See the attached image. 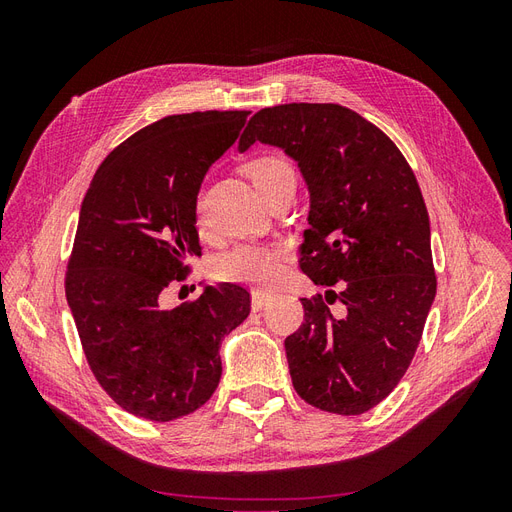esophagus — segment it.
Segmentation results:
<instances>
[{"label": "esophagus", "mask_w": 512, "mask_h": 512, "mask_svg": "<svg viewBox=\"0 0 512 512\" xmlns=\"http://www.w3.org/2000/svg\"><path fill=\"white\" fill-rule=\"evenodd\" d=\"M273 299V294L269 290H262V288H254L252 290V309L254 312H260L262 307H267Z\"/></svg>", "instance_id": "obj_1"}]
</instances>
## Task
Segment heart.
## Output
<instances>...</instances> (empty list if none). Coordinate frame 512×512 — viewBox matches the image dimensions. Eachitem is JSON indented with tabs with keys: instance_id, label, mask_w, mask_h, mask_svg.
I'll use <instances>...</instances> for the list:
<instances>
[{
	"instance_id": "1",
	"label": "heart",
	"mask_w": 512,
	"mask_h": 512,
	"mask_svg": "<svg viewBox=\"0 0 512 512\" xmlns=\"http://www.w3.org/2000/svg\"><path fill=\"white\" fill-rule=\"evenodd\" d=\"M245 173L260 194L284 179H294L292 166L275 153H262L245 164ZM286 265V250L280 245L239 243L218 258V275L228 282L271 284L282 275Z\"/></svg>"
}]
</instances>
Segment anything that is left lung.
<instances>
[{
  "mask_svg": "<svg viewBox=\"0 0 512 512\" xmlns=\"http://www.w3.org/2000/svg\"><path fill=\"white\" fill-rule=\"evenodd\" d=\"M256 141L299 162L312 203L301 269L347 305L335 319L322 294L301 299L303 324L284 342L292 386L324 412L363 414L404 378L436 297L421 188L391 138L339 104L262 108L239 149Z\"/></svg>",
  "mask_w": 512,
  "mask_h": 512,
  "instance_id": "8db88e82",
  "label": "left lung"
}]
</instances>
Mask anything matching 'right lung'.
<instances>
[{"label":"right lung","instance_id":"obj_1","mask_svg":"<svg viewBox=\"0 0 512 512\" xmlns=\"http://www.w3.org/2000/svg\"><path fill=\"white\" fill-rule=\"evenodd\" d=\"M247 111L168 115L108 153L83 198L66 297L91 374L119 408L168 423L205 406L222 339L250 316V292L209 284L164 307L200 256L196 196L237 141Z\"/></svg>","mask_w":512,"mask_h":512}]
</instances>
